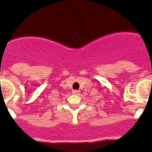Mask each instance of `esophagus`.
I'll list each match as a JSON object with an SVG mask.
<instances>
[{"instance_id":"esophagus-1","label":"esophagus","mask_w":152,"mask_h":152,"mask_svg":"<svg viewBox=\"0 0 152 152\" xmlns=\"http://www.w3.org/2000/svg\"><path fill=\"white\" fill-rule=\"evenodd\" d=\"M72 93H73V94H79V93H80V90H73Z\"/></svg>"}]
</instances>
